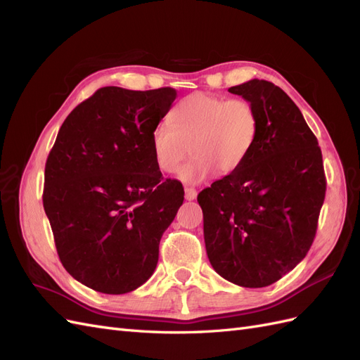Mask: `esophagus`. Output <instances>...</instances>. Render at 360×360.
Masks as SVG:
<instances>
[{
    "label": "esophagus",
    "mask_w": 360,
    "mask_h": 360,
    "mask_svg": "<svg viewBox=\"0 0 360 360\" xmlns=\"http://www.w3.org/2000/svg\"><path fill=\"white\" fill-rule=\"evenodd\" d=\"M197 195H198V192L193 188H184V198H186L188 201H193L195 198H197Z\"/></svg>",
    "instance_id": "esophagus-1"
}]
</instances>
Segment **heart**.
Masks as SVG:
<instances>
[{"mask_svg":"<svg viewBox=\"0 0 360 360\" xmlns=\"http://www.w3.org/2000/svg\"><path fill=\"white\" fill-rule=\"evenodd\" d=\"M171 122L155 126L151 150L158 167L168 174L176 172L192 150L193 156L179 171L186 183L204 181L214 171L221 176L237 171L252 151L259 129L250 102L201 91L184 97L172 110Z\"/></svg>","mask_w":360,"mask_h":360,"instance_id":"heart-1","label":"heart"}]
</instances>
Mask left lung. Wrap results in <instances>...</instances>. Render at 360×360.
Returning <instances> with one entry per match:
<instances>
[{"mask_svg": "<svg viewBox=\"0 0 360 360\" xmlns=\"http://www.w3.org/2000/svg\"><path fill=\"white\" fill-rule=\"evenodd\" d=\"M228 91L257 110L259 129L243 165L200 192L213 269L246 288L267 287L307 257L326 195L319 141L287 93L264 79Z\"/></svg>", "mask_w": 360, "mask_h": 360, "instance_id": "left-lung-1", "label": "left lung"}]
</instances>
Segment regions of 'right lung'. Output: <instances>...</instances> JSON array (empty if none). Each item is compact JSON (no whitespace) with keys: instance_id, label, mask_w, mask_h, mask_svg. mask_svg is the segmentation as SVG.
Here are the masks:
<instances>
[{"instance_id":"add662e5","label":"right lung","mask_w":360,"mask_h":360,"mask_svg":"<svg viewBox=\"0 0 360 360\" xmlns=\"http://www.w3.org/2000/svg\"><path fill=\"white\" fill-rule=\"evenodd\" d=\"M177 91L103 86L64 120L45 167L43 207L61 264L81 284L124 294L153 275L162 234L183 204L162 180L151 132Z\"/></svg>"}]
</instances>
